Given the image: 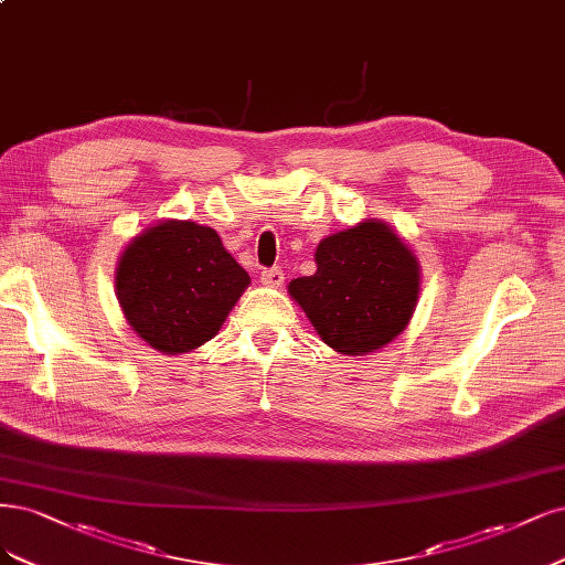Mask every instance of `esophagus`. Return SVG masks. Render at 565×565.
Returning <instances> with one entry per match:
<instances>
[{
    "mask_svg": "<svg viewBox=\"0 0 565 565\" xmlns=\"http://www.w3.org/2000/svg\"><path fill=\"white\" fill-rule=\"evenodd\" d=\"M259 278H262V282H264V285L280 287V285H282V280H285V274H282V268H280V266H274V268H264L262 274H259Z\"/></svg>",
    "mask_w": 565,
    "mask_h": 565,
    "instance_id": "esophagus-1",
    "label": "esophagus"
}]
</instances>
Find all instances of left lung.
Wrapping results in <instances>:
<instances>
[{
	"instance_id": "obj_1",
	"label": "left lung",
	"mask_w": 565,
	"mask_h": 565,
	"mask_svg": "<svg viewBox=\"0 0 565 565\" xmlns=\"http://www.w3.org/2000/svg\"><path fill=\"white\" fill-rule=\"evenodd\" d=\"M318 270L289 282L320 339L343 355L374 353L391 343L414 313L418 262L391 226L362 222L316 249Z\"/></svg>"
}]
</instances>
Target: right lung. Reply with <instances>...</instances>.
Instances as JSON below:
<instances>
[{
  "mask_svg": "<svg viewBox=\"0 0 565 565\" xmlns=\"http://www.w3.org/2000/svg\"><path fill=\"white\" fill-rule=\"evenodd\" d=\"M247 285L249 276L222 247L217 231L193 222L147 228L116 268L128 324L168 355L215 337Z\"/></svg>",
  "mask_w": 565,
  "mask_h": 565,
  "instance_id": "1",
  "label": "right lung"
}]
</instances>
